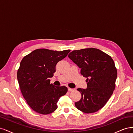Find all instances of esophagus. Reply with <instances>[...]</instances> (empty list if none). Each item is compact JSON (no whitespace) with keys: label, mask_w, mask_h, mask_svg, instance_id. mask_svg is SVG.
Segmentation results:
<instances>
[{"label":"esophagus","mask_w":133,"mask_h":133,"mask_svg":"<svg viewBox=\"0 0 133 133\" xmlns=\"http://www.w3.org/2000/svg\"><path fill=\"white\" fill-rule=\"evenodd\" d=\"M74 89H72V88H68V91H74Z\"/></svg>","instance_id":"esophagus-1"}]
</instances>
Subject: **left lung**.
Segmentation results:
<instances>
[{
    "label": "left lung",
    "mask_w": 133,
    "mask_h": 133,
    "mask_svg": "<svg viewBox=\"0 0 133 133\" xmlns=\"http://www.w3.org/2000/svg\"><path fill=\"white\" fill-rule=\"evenodd\" d=\"M87 78V88L77 89L82 95L75 103L78 110L89 114L98 111L105 105L113 93L117 70L110 55L96 48L73 50L68 55Z\"/></svg>",
    "instance_id": "1"
}]
</instances>
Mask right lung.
<instances>
[{
    "label": "right lung",
    "mask_w": 133,
    "mask_h": 133,
    "mask_svg": "<svg viewBox=\"0 0 133 133\" xmlns=\"http://www.w3.org/2000/svg\"><path fill=\"white\" fill-rule=\"evenodd\" d=\"M70 51L38 49L22 60L17 71L20 89L27 104L38 113L54 111L59 99L67 92L66 87L54 86L49 78L53 76L57 64Z\"/></svg>",
    "instance_id": "obj_1"
}]
</instances>
